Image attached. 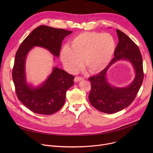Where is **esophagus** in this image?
<instances>
[{
	"instance_id": "esophagus-1",
	"label": "esophagus",
	"mask_w": 153,
	"mask_h": 153,
	"mask_svg": "<svg viewBox=\"0 0 153 153\" xmlns=\"http://www.w3.org/2000/svg\"><path fill=\"white\" fill-rule=\"evenodd\" d=\"M83 80V77H76L75 78H74V82H79V81H80V80Z\"/></svg>"
}]
</instances>
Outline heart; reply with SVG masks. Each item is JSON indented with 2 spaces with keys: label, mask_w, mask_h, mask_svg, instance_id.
<instances>
[{
  "label": "heart",
  "mask_w": 153,
  "mask_h": 153,
  "mask_svg": "<svg viewBox=\"0 0 153 153\" xmlns=\"http://www.w3.org/2000/svg\"><path fill=\"white\" fill-rule=\"evenodd\" d=\"M116 48V40L111 34L84 32L72 39L69 47L62 49L60 58L65 67L71 73L79 69L84 59L89 72L96 74L110 63Z\"/></svg>",
  "instance_id": "obj_1"
}]
</instances>
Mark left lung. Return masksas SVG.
I'll return each mask as SVG.
<instances>
[{"label": "left lung", "mask_w": 153, "mask_h": 153, "mask_svg": "<svg viewBox=\"0 0 153 153\" xmlns=\"http://www.w3.org/2000/svg\"><path fill=\"white\" fill-rule=\"evenodd\" d=\"M119 43L114 52V57L108 66L96 76L89 78L91 90L89 100L99 111L113 114L128 107L134 100L143 79L142 57L139 47L122 31L116 30ZM122 59L129 61L134 67L135 77L127 87H117L108 83L107 71L114 62Z\"/></svg>", "instance_id": "1"}]
</instances>
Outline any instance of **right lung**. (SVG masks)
Wrapping results in <instances>:
<instances>
[{"instance_id": "obj_1", "label": "right lung", "mask_w": 153, "mask_h": 153, "mask_svg": "<svg viewBox=\"0 0 153 153\" xmlns=\"http://www.w3.org/2000/svg\"><path fill=\"white\" fill-rule=\"evenodd\" d=\"M71 33V31L40 25L25 39L16 52L12 73L16 94L35 113L50 115L59 111L64 105L67 91L74 85V77L55 67L44 82L34 86L27 80V56L33 48L39 47L59 57L63 39Z\"/></svg>"}]
</instances>
